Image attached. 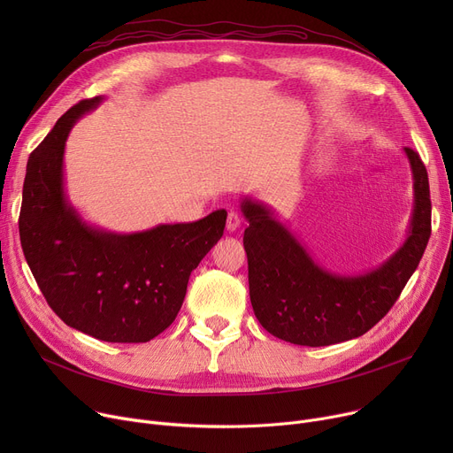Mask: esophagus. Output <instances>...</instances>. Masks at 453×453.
<instances>
[{
	"label": "esophagus",
	"mask_w": 453,
	"mask_h": 453,
	"mask_svg": "<svg viewBox=\"0 0 453 453\" xmlns=\"http://www.w3.org/2000/svg\"><path fill=\"white\" fill-rule=\"evenodd\" d=\"M241 214L239 212H234V211H229L227 212V220H226V227H227V231H234L236 227L241 226Z\"/></svg>",
	"instance_id": "34e87169"
}]
</instances>
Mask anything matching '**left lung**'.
<instances>
[{"label": "left lung", "instance_id": "left-lung-1", "mask_svg": "<svg viewBox=\"0 0 453 453\" xmlns=\"http://www.w3.org/2000/svg\"><path fill=\"white\" fill-rule=\"evenodd\" d=\"M406 152L415 205L410 234L386 263L364 275L345 277L318 266L273 212L242 200L253 312L270 334L294 345L325 347L358 338L382 319L417 270L432 234L427 171L413 149Z\"/></svg>", "mask_w": 453, "mask_h": 453}]
</instances>
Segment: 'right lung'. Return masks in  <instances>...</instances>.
<instances>
[{
	"mask_svg": "<svg viewBox=\"0 0 453 453\" xmlns=\"http://www.w3.org/2000/svg\"><path fill=\"white\" fill-rule=\"evenodd\" d=\"M101 101L67 110L31 152L19 241L47 304L67 326L101 342L145 343L176 319L190 272L220 241L227 212L132 234L84 224L64 195V149L77 119Z\"/></svg>",
	"mask_w": 453,
	"mask_h": 453,
	"instance_id": "1",
	"label": "right lung"
}]
</instances>
